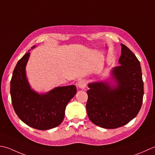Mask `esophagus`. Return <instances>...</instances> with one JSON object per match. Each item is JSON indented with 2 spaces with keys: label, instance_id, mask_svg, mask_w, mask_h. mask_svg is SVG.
<instances>
[{
  "label": "esophagus",
  "instance_id": "obj_1",
  "mask_svg": "<svg viewBox=\"0 0 155 155\" xmlns=\"http://www.w3.org/2000/svg\"><path fill=\"white\" fill-rule=\"evenodd\" d=\"M87 84V82L86 80H80L78 81L77 86L79 88H81V89H84V88L86 87Z\"/></svg>",
  "mask_w": 155,
  "mask_h": 155
}]
</instances>
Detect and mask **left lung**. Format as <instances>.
Instances as JSON below:
<instances>
[{"instance_id": "obj_1", "label": "left lung", "mask_w": 155, "mask_h": 155, "mask_svg": "<svg viewBox=\"0 0 155 155\" xmlns=\"http://www.w3.org/2000/svg\"><path fill=\"white\" fill-rule=\"evenodd\" d=\"M119 65L113 68L104 80L90 82L86 110L94 124L114 129L124 126L139 112L144 95L140 62L126 45L121 43Z\"/></svg>"}]
</instances>
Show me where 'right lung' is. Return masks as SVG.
I'll return each mask as SVG.
<instances>
[{
    "label": "right lung",
    "instance_id": "obj_1",
    "mask_svg": "<svg viewBox=\"0 0 155 155\" xmlns=\"http://www.w3.org/2000/svg\"><path fill=\"white\" fill-rule=\"evenodd\" d=\"M29 57V51L18 61L12 73V104L18 117L25 124L37 130H49L64 120L66 106L76 94V86L55 87L45 93L34 90L27 77L26 66Z\"/></svg>",
    "mask_w": 155,
    "mask_h": 155
}]
</instances>
